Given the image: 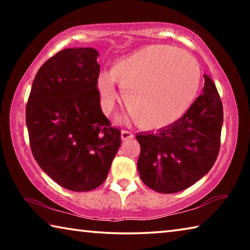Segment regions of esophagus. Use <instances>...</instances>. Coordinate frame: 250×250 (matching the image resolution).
Wrapping results in <instances>:
<instances>
[{
  "instance_id": "esophagus-1",
  "label": "esophagus",
  "mask_w": 250,
  "mask_h": 250,
  "mask_svg": "<svg viewBox=\"0 0 250 250\" xmlns=\"http://www.w3.org/2000/svg\"><path fill=\"white\" fill-rule=\"evenodd\" d=\"M133 138V133L130 132V131H126V130H122L121 131V140L122 141H125V140H129V139H132Z\"/></svg>"
}]
</instances>
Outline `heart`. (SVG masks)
Here are the masks:
<instances>
[{"label": "heart", "instance_id": "obj_1", "mask_svg": "<svg viewBox=\"0 0 250 250\" xmlns=\"http://www.w3.org/2000/svg\"><path fill=\"white\" fill-rule=\"evenodd\" d=\"M201 70L195 58L167 45H152L117 62L97 79L100 105L110 113L119 100L116 83L133 121L143 129L174 124L196 98Z\"/></svg>", "mask_w": 250, "mask_h": 250}]
</instances>
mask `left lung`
<instances>
[{"instance_id": "1", "label": "left lung", "mask_w": 250, "mask_h": 250, "mask_svg": "<svg viewBox=\"0 0 250 250\" xmlns=\"http://www.w3.org/2000/svg\"><path fill=\"white\" fill-rule=\"evenodd\" d=\"M204 79L203 94L179 120L158 132L135 135L141 146L139 174L155 192L183 191L206 175L217 159L223 104L213 80L208 75Z\"/></svg>"}]
</instances>
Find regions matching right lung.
I'll return each instance as SVG.
<instances>
[{
	"label": "right lung",
	"mask_w": 250,
	"mask_h": 250,
	"mask_svg": "<svg viewBox=\"0 0 250 250\" xmlns=\"http://www.w3.org/2000/svg\"><path fill=\"white\" fill-rule=\"evenodd\" d=\"M98 56L91 47L58 52L37 71L26 105L34 158L74 192L103 184L121 145L120 130L110 126L100 108Z\"/></svg>",
	"instance_id": "obj_1"
}]
</instances>
